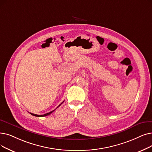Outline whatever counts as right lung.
<instances>
[{
	"label": "right lung",
	"mask_w": 152,
	"mask_h": 152,
	"mask_svg": "<svg viewBox=\"0 0 152 152\" xmlns=\"http://www.w3.org/2000/svg\"><path fill=\"white\" fill-rule=\"evenodd\" d=\"M64 102V101H63ZM63 102L61 104H60L58 105V106L57 107V108L58 107H60V105L63 103ZM55 110H52V111H51V112H50V113H47V114H43V115H37V114H32V113H30V114H31L32 115H34V116H36V117H44V116H47V115H50V114H51L53 112H54L55 111Z\"/></svg>",
	"instance_id": "right-lung-1"
}]
</instances>
